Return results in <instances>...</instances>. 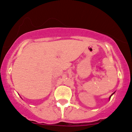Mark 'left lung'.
<instances>
[{
    "mask_svg": "<svg viewBox=\"0 0 132 132\" xmlns=\"http://www.w3.org/2000/svg\"><path fill=\"white\" fill-rule=\"evenodd\" d=\"M114 93H113V94H111V96H112V95H113V94H114ZM111 96H110V97H109V100H110V98H111Z\"/></svg>",
    "mask_w": 132,
    "mask_h": 132,
    "instance_id": "1",
    "label": "left lung"
}]
</instances>
